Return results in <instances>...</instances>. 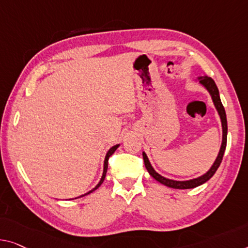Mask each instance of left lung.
<instances>
[{
  "mask_svg": "<svg viewBox=\"0 0 248 248\" xmlns=\"http://www.w3.org/2000/svg\"><path fill=\"white\" fill-rule=\"evenodd\" d=\"M197 79L199 81V83H201L202 86L209 92L210 97H212V100L214 102V106H215L217 112H218V114H219L220 123H221V129H223V139H221V146H220L219 153H218V155H217V158H216V160L214 161L213 166L209 168V170L207 171L206 173H204V175L197 177V178L189 179V180L169 179V178H166V177H164V176L159 175V173L155 170L154 167L150 164L149 159H148L147 155L145 153H142L143 161H145V166H146L148 172L150 173V176L153 177V178L156 179L157 182H159L160 184L165 185V186L170 187V188H175V189H190V188H195V187L201 186V185L205 184L207 180H209L214 176V173L216 172L217 169H218L220 162H221V160H223L225 149H226L227 119H226V112H225L223 103H221V101H220L218 88H217L215 81H214L212 78L205 76V77H198Z\"/></svg>",
  "mask_w": 248,
  "mask_h": 248,
  "instance_id": "left-lung-1",
  "label": "left lung"
}]
</instances>
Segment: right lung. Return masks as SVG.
I'll return each instance as SVG.
<instances>
[{"label": "right lung", "mask_w": 248, "mask_h": 248, "mask_svg": "<svg viewBox=\"0 0 248 248\" xmlns=\"http://www.w3.org/2000/svg\"><path fill=\"white\" fill-rule=\"evenodd\" d=\"M120 145L119 143H118V145H114L113 147H111L110 148V149L108 150V153H107V155H106V158H105V162H103V172H102V176H101V179H100V182L98 183V185L97 186H95L94 188H92V189L90 190V191H88V193H86V194H83V195H81L80 197H83V196H87V195H89V194H91L92 191H94L95 189H98L99 187L101 186V184L103 183V180H105V178H106V173H107V169H108V159H109V157L111 156V155L114 153V151L117 150V148L119 147ZM77 198H79V197H77Z\"/></svg>", "instance_id": "1"}]
</instances>
